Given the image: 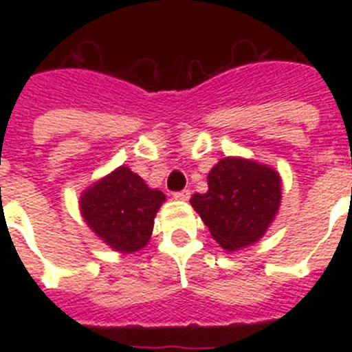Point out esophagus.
Returning a JSON list of instances; mask_svg holds the SVG:
<instances>
[{
    "label": "esophagus",
    "mask_w": 352,
    "mask_h": 352,
    "mask_svg": "<svg viewBox=\"0 0 352 352\" xmlns=\"http://www.w3.org/2000/svg\"><path fill=\"white\" fill-rule=\"evenodd\" d=\"M173 197H174V199H178V201H188V199H190V190L174 192Z\"/></svg>",
    "instance_id": "obj_1"
}]
</instances>
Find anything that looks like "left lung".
Returning a JSON list of instances; mask_svg holds the SVG:
<instances>
[{"label":"left lung","mask_w":352,"mask_h":352,"mask_svg":"<svg viewBox=\"0 0 352 352\" xmlns=\"http://www.w3.org/2000/svg\"><path fill=\"white\" fill-rule=\"evenodd\" d=\"M280 199L282 179L275 169L247 158L226 157L208 174L206 194H194L190 204L214 241L234 252L263 238Z\"/></svg>","instance_id":"obj_1"}]
</instances>
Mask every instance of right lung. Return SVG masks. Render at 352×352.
<instances>
[{
    "mask_svg": "<svg viewBox=\"0 0 352 352\" xmlns=\"http://www.w3.org/2000/svg\"><path fill=\"white\" fill-rule=\"evenodd\" d=\"M166 195L153 190L139 174L121 166L80 195L84 222L113 250L132 254L146 247L155 214Z\"/></svg>",
    "mask_w": 352,
    "mask_h": 352,
    "instance_id": "right-lung-1",
    "label": "right lung"
}]
</instances>
